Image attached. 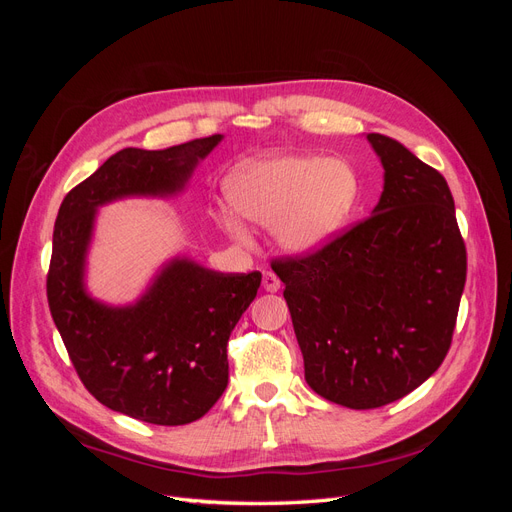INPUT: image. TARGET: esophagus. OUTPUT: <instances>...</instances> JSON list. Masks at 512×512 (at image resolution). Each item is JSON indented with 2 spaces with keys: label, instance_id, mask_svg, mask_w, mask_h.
Segmentation results:
<instances>
[{
  "label": "esophagus",
  "instance_id": "1",
  "mask_svg": "<svg viewBox=\"0 0 512 512\" xmlns=\"http://www.w3.org/2000/svg\"><path fill=\"white\" fill-rule=\"evenodd\" d=\"M262 288H265L267 292H277V290L282 288L280 277H277V275L271 273V271H265V275H262Z\"/></svg>",
  "mask_w": 512,
  "mask_h": 512
}]
</instances>
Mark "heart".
<instances>
[{
    "label": "heart",
    "instance_id": "1",
    "mask_svg": "<svg viewBox=\"0 0 512 512\" xmlns=\"http://www.w3.org/2000/svg\"><path fill=\"white\" fill-rule=\"evenodd\" d=\"M226 198L241 218L275 226L288 254H314L335 241L361 200V177L346 160L320 156H267L239 164L226 179ZM220 226L239 241L243 222L228 211Z\"/></svg>",
    "mask_w": 512,
    "mask_h": 512
}]
</instances>
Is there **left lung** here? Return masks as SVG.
I'll use <instances>...</instances> for the list:
<instances>
[{
    "label": "left lung",
    "mask_w": 512,
    "mask_h": 512,
    "mask_svg": "<svg viewBox=\"0 0 512 512\" xmlns=\"http://www.w3.org/2000/svg\"><path fill=\"white\" fill-rule=\"evenodd\" d=\"M384 168L374 213L320 252L271 262L312 389L352 410L406 397L451 348L466 243L436 168L367 134Z\"/></svg>",
    "instance_id": "obj_1"
}]
</instances>
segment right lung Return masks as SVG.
Instances as JSON below:
<instances>
[{"mask_svg":"<svg viewBox=\"0 0 512 512\" xmlns=\"http://www.w3.org/2000/svg\"><path fill=\"white\" fill-rule=\"evenodd\" d=\"M222 138L160 151L121 149L72 188L57 213L46 297L70 361L100 404L151 425H188L222 397L228 337L262 275L220 273L173 258L136 303H100L85 290L96 213L119 198L181 192Z\"/></svg>","mask_w":512,"mask_h":512,"instance_id":"right-lung-1","label":"right lung"}]
</instances>
